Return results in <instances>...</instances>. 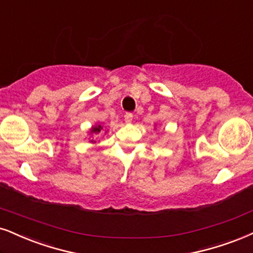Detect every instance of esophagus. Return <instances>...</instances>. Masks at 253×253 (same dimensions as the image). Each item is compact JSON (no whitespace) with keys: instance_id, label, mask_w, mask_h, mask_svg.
I'll use <instances>...</instances> for the list:
<instances>
[{"instance_id":"esophagus-1","label":"esophagus","mask_w":253,"mask_h":253,"mask_svg":"<svg viewBox=\"0 0 253 253\" xmlns=\"http://www.w3.org/2000/svg\"><path fill=\"white\" fill-rule=\"evenodd\" d=\"M132 117H133V115L131 114V112H126V114L124 115V121H126V123H131Z\"/></svg>"}]
</instances>
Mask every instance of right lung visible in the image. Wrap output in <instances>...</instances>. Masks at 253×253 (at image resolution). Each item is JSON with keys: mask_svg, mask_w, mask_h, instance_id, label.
<instances>
[{"mask_svg": "<svg viewBox=\"0 0 253 253\" xmlns=\"http://www.w3.org/2000/svg\"><path fill=\"white\" fill-rule=\"evenodd\" d=\"M103 129V127L101 126H93L91 129V133H98L101 132V130ZM92 142V141H91Z\"/></svg>", "mask_w": 253, "mask_h": 253, "instance_id": "right-lung-1", "label": "right lung"}]
</instances>
